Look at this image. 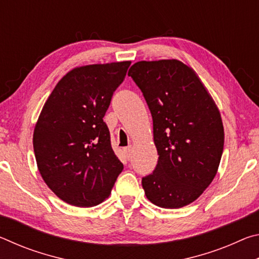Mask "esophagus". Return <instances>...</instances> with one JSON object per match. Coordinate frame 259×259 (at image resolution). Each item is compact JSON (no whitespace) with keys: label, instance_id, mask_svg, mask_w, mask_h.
<instances>
[{"label":"esophagus","instance_id":"esophagus-1","mask_svg":"<svg viewBox=\"0 0 259 259\" xmlns=\"http://www.w3.org/2000/svg\"><path fill=\"white\" fill-rule=\"evenodd\" d=\"M123 153H124V155H125L126 159L130 160V157H131V146L123 148Z\"/></svg>","mask_w":259,"mask_h":259}]
</instances>
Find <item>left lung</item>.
Segmentation results:
<instances>
[{
  "instance_id": "obj_1",
  "label": "left lung",
  "mask_w": 259,
  "mask_h": 259,
  "mask_svg": "<svg viewBox=\"0 0 259 259\" xmlns=\"http://www.w3.org/2000/svg\"><path fill=\"white\" fill-rule=\"evenodd\" d=\"M128 75L151 111L159 155L154 171L142 179L146 198L161 208L185 207L217 174L224 148L221 112L196 73L181 60L138 61Z\"/></svg>"
}]
</instances>
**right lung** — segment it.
Segmentation results:
<instances>
[{"label": "right lung", "instance_id": "right-lung-1", "mask_svg": "<svg viewBox=\"0 0 259 259\" xmlns=\"http://www.w3.org/2000/svg\"><path fill=\"white\" fill-rule=\"evenodd\" d=\"M130 64L73 68L45 103L33 134L35 159L43 181L64 202L80 208L102 203L123 170L103 117Z\"/></svg>", "mask_w": 259, "mask_h": 259}]
</instances>
